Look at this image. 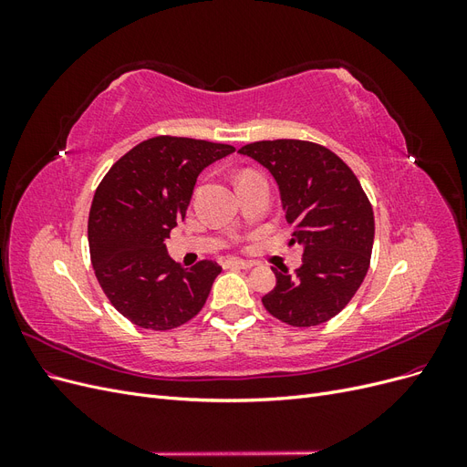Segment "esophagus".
<instances>
[{
	"label": "esophagus",
	"instance_id": "34e87169",
	"mask_svg": "<svg viewBox=\"0 0 467 467\" xmlns=\"http://www.w3.org/2000/svg\"><path fill=\"white\" fill-rule=\"evenodd\" d=\"M223 266L225 268H244V271H247V268L253 266V263L251 261H242V259H230V261L223 263Z\"/></svg>",
	"mask_w": 467,
	"mask_h": 467
}]
</instances>
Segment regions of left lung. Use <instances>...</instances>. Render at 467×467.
<instances>
[{
    "mask_svg": "<svg viewBox=\"0 0 467 467\" xmlns=\"http://www.w3.org/2000/svg\"><path fill=\"white\" fill-rule=\"evenodd\" d=\"M278 182L290 244L302 266L273 268L276 286L263 296L266 312L292 327H314L352 300L368 273L374 210L352 169L325 146L306 140H263L239 150Z\"/></svg>",
    "mask_w": 467,
    "mask_h": 467,
    "instance_id": "8db88e82",
    "label": "left lung"
}]
</instances>
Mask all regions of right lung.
<instances>
[{
  "mask_svg": "<svg viewBox=\"0 0 467 467\" xmlns=\"http://www.w3.org/2000/svg\"><path fill=\"white\" fill-rule=\"evenodd\" d=\"M232 151L206 140L155 136L126 151L99 182L88 222L93 271L109 302L138 327L175 329L206 304L222 266L182 268L167 255L165 239L185 220L196 177Z\"/></svg>",
  "mask_w": 467,
  "mask_h": 467,
  "instance_id": "obj_1",
  "label": "right lung"
}]
</instances>
